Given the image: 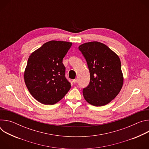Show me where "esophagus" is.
Returning <instances> with one entry per match:
<instances>
[{
  "label": "esophagus",
  "mask_w": 149,
  "mask_h": 149,
  "mask_svg": "<svg viewBox=\"0 0 149 149\" xmlns=\"http://www.w3.org/2000/svg\"><path fill=\"white\" fill-rule=\"evenodd\" d=\"M73 82L74 83V84H76L77 82V79H73Z\"/></svg>",
  "instance_id": "obj_1"
}]
</instances>
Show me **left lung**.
I'll return each instance as SVG.
<instances>
[{"mask_svg":"<svg viewBox=\"0 0 149 149\" xmlns=\"http://www.w3.org/2000/svg\"><path fill=\"white\" fill-rule=\"evenodd\" d=\"M78 49L86 60L90 75L89 84L82 90L85 100L97 107L109 104L123 84L119 57L107 45L96 41L83 44Z\"/></svg>","mask_w":149,"mask_h":149,"instance_id":"obj_1","label":"left lung"}]
</instances>
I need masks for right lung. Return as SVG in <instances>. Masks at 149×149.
Here are the masks:
<instances>
[{
    "instance_id": "add662e5",
    "label": "right lung",
    "mask_w": 149,
    "mask_h": 149,
    "mask_svg": "<svg viewBox=\"0 0 149 149\" xmlns=\"http://www.w3.org/2000/svg\"><path fill=\"white\" fill-rule=\"evenodd\" d=\"M71 42L51 40L29 56L24 73L26 86L31 94L39 102L53 105L71 88L65 77L62 63Z\"/></svg>"
}]
</instances>
